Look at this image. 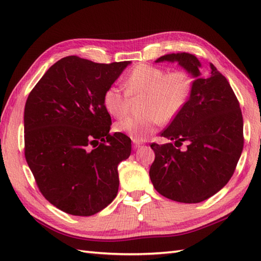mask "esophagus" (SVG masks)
Segmentation results:
<instances>
[{
	"instance_id": "esophagus-1",
	"label": "esophagus",
	"mask_w": 261,
	"mask_h": 261,
	"mask_svg": "<svg viewBox=\"0 0 261 261\" xmlns=\"http://www.w3.org/2000/svg\"><path fill=\"white\" fill-rule=\"evenodd\" d=\"M132 142H134V148L135 149H137V148H139L140 147V145H141V141H139V140H136V139H134L132 140Z\"/></svg>"
}]
</instances>
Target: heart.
Here are the masks:
<instances>
[{
    "label": "heart",
    "mask_w": 261,
    "mask_h": 261,
    "mask_svg": "<svg viewBox=\"0 0 261 261\" xmlns=\"http://www.w3.org/2000/svg\"><path fill=\"white\" fill-rule=\"evenodd\" d=\"M125 92L110 86L103 95L108 112L121 119L129 112L131 99L141 97L139 109L143 114L127 116L115 124L119 132L136 140L151 135L160 122H169L186 107L192 95L194 77L186 69L167 71L159 66L139 64L125 76Z\"/></svg>",
    "instance_id": "obj_1"
}]
</instances>
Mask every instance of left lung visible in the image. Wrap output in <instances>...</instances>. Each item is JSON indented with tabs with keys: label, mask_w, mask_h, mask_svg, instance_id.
I'll list each match as a JSON object with an SVG mask.
<instances>
[{
	"label": "left lung",
	"mask_w": 261,
	"mask_h": 261,
	"mask_svg": "<svg viewBox=\"0 0 261 261\" xmlns=\"http://www.w3.org/2000/svg\"><path fill=\"white\" fill-rule=\"evenodd\" d=\"M164 60L178 62L196 80L186 107L162 134L173 142L150 145L154 160L149 176L163 196L199 203L223 188L234 173L245 142L241 109L213 64L208 74H202L191 54L166 55L156 62Z\"/></svg>",
	"instance_id": "8db88e82"
}]
</instances>
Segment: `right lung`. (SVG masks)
<instances>
[{
  "mask_svg": "<svg viewBox=\"0 0 261 261\" xmlns=\"http://www.w3.org/2000/svg\"><path fill=\"white\" fill-rule=\"evenodd\" d=\"M129 64L67 56L46 71L27 98L25 160L43 197L63 212L91 216L118 194V165L129 158L131 140L110 134L103 95Z\"/></svg>",
  "mask_w": 261,
  "mask_h": 261,
  "instance_id": "right-lung-1",
  "label": "right lung"
}]
</instances>
